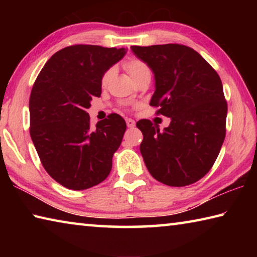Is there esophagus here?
Listing matches in <instances>:
<instances>
[{
  "instance_id": "esophagus-1",
  "label": "esophagus",
  "mask_w": 257,
  "mask_h": 257,
  "mask_svg": "<svg viewBox=\"0 0 257 257\" xmlns=\"http://www.w3.org/2000/svg\"><path fill=\"white\" fill-rule=\"evenodd\" d=\"M125 123H127L128 128H134L135 124H136V122L133 119H125Z\"/></svg>"
}]
</instances>
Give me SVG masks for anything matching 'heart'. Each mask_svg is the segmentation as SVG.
<instances>
[{
    "instance_id": "obj_1",
    "label": "heart",
    "mask_w": 257,
    "mask_h": 257,
    "mask_svg": "<svg viewBox=\"0 0 257 257\" xmlns=\"http://www.w3.org/2000/svg\"><path fill=\"white\" fill-rule=\"evenodd\" d=\"M123 67L129 75L133 77L134 80L138 79L142 75H144V73L150 71L149 66H147L144 61L138 58H130L128 60H125ZM112 75H113L112 69H108V70L104 72V75L102 76V79H101L103 86H105L107 82L110 81Z\"/></svg>"
}]
</instances>
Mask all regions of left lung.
<instances>
[{
    "instance_id": "8db88e82",
    "label": "left lung",
    "mask_w": 257,
    "mask_h": 257,
    "mask_svg": "<svg viewBox=\"0 0 257 257\" xmlns=\"http://www.w3.org/2000/svg\"><path fill=\"white\" fill-rule=\"evenodd\" d=\"M155 77L150 105L171 119L160 132L139 120L141 153L152 177L164 185L184 187L206 175L225 137L227 101L219 75L196 51L181 44L132 46Z\"/></svg>"
}]
</instances>
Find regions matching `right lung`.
<instances>
[{"label": "right lung", "mask_w": 257, "mask_h": 257, "mask_svg": "<svg viewBox=\"0 0 257 257\" xmlns=\"http://www.w3.org/2000/svg\"><path fill=\"white\" fill-rule=\"evenodd\" d=\"M125 49L77 44L56 52L35 80L29 98L30 137L46 172L84 190L106 179L127 128L116 113L90 127L87 108L102 93V76Z\"/></svg>", "instance_id": "1"}]
</instances>
